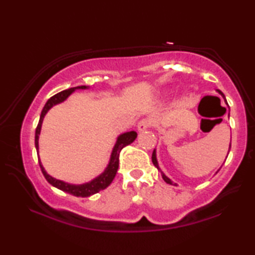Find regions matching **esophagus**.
<instances>
[{
  "label": "esophagus",
  "instance_id": "34e87169",
  "mask_svg": "<svg viewBox=\"0 0 255 255\" xmlns=\"http://www.w3.org/2000/svg\"><path fill=\"white\" fill-rule=\"evenodd\" d=\"M150 127H152V120L148 119V118L141 119L137 125V128H138V130H139V131H145L146 129H148Z\"/></svg>",
  "mask_w": 255,
  "mask_h": 255
}]
</instances>
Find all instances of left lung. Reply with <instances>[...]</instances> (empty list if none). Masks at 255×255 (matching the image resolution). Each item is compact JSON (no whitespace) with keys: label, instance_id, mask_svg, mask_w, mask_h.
<instances>
[{"label":"left lung","instance_id":"left-lung-1","mask_svg":"<svg viewBox=\"0 0 255 255\" xmlns=\"http://www.w3.org/2000/svg\"><path fill=\"white\" fill-rule=\"evenodd\" d=\"M217 92L219 93V94H221V96L224 98V99H225V96H224V93L222 92V91H219V90H217ZM225 101H226V99H225ZM227 103V102H226ZM228 116H230V114H228ZM230 148H231V145H230ZM152 162H153V164H154V165L155 166H156L157 167V169L159 170V167H158V163H157V159H156V152H155V149H154V152H153V154H152ZM159 171H161V170H159ZM161 174H162V178H163V180L164 181H165V182L166 183H169V184H172V185H176L175 183H173V182H172V181L169 179V178H167V176L165 175V174H164L163 173V172L161 171Z\"/></svg>","mask_w":255,"mask_h":255}]
</instances>
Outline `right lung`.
Returning <instances> with one entry per match:
<instances>
[{
    "instance_id": "obj_1",
    "label": "right lung",
    "mask_w": 255,
    "mask_h": 255,
    "mask_svg": "<svg viewBox=\"0 0 255 255\" xmlns=\"http://www.w3.org/2000/svg\"><path fill=\"white\" fill-rule=\"evenodd\" d=\"M79 89L84 90V89H88V86L81 85V86H76V88L64 90V91L55 94V96L51 97L49 100L46 102L44 109H42V111H41L39 123H38V125H37L36 135H34V145H36L38 156H39V153H38V138H39L41 124H42V120H44V117L46 116V114L48 112V110L51 107L55 105H58V103L63 102V101H65L66 99L70 97V94L72 92H74L75 90H79ZM136 137H137L136 131H128V132L122 133V135L117 138V143H116L114 149H112L110 161H109V164H108V166L105 170V172H103L102 174L99 175L98 178H96L92 181H90V182H88V183H84V184H77V185L70 184V183L64 182V181H60V180L53 178V176L47 174V172L45 171L44 166H42L39 157H38V161H39V165H40L42 174H44L46 180L48 181L51 185H54L55 188L62 190V191H65L67 193H70V195H73L75 197H90V196L94 195V193H98L99 191H101V190L106 189L107 187H109V184L112 182V180L115 179L116 173H117V171H118L120 150H122L125 146L131 144L132 141L136 139Z\"/></svg>"
}]
</instances>
